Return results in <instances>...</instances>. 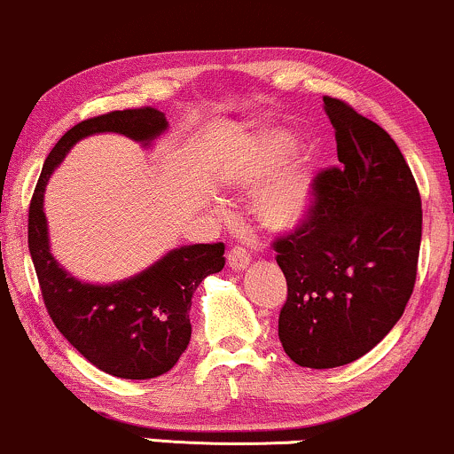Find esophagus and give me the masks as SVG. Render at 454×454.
Listing matches in <instances>:
<instances>
[{
    "label": "esophagus",
    "instance_id": "esophagus-1",
    "mask_svg": "<svg viewBox=\"0 0 454 454\" xmlns=\"http://www.w3.org/2000/svg\"><path fill=\"white\" fill-rule=\"evenodd\" d=\"M248 262H251V254H248L247 248L242 247H233L227 254V263L231 270H244L248 266Z\"/></svg>",
    "mask_w": 454,
    "mask_h": 454
}]
</instances>
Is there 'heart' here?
Instances as JSON below:
<instances>
[{
	"label": "heart",
	"instance_id": "b5f03b06",
	"mask_svg": "<svg viewBox=\"0 0 454 454\" xmlns=\"http://www.w3.org/2000/svg\"><path fill=\"white\" fill-rule=\"evenodd\" d=\"M274 165V156L262 152L242 169V184L257 188ZM310 207V177L304 171H285L259 201V218L270 229L295 227Z\"/></svg>",
	"mask_w": 454,
	"mask_h": 454
}]
</instances>
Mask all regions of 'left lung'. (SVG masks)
<instances>
[{"mask_svg":"<svg viewBox=\"0 0 454 454\" xmlns=\"http://www.w3.org/2000/svg\"><path fill=\"white\" fill-rule=\"evenodd\" d=\"M324 105L339 165L315 176L307 216L272 240L287 278L278 339L309 369L354 363L390 333L422 238L420 192L395 139L345 100Z\"/></svg>","mask_w":454,"mask_h":454,"instance_id":"1","label":"left lung"}]
</instances>
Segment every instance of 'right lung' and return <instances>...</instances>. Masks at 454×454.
Masks as SVG:
<instances>
[{
	"mask_svg": "<svg viewBox=\"0 0 454 454\" xmlns=\"http://www.w3.org/2000/svg\"><path fill=\"white\" fill-rule=\"evenodd\" d=\"M165 129L167 117L154 106L109 111L79 121L49 152L29 203V253L49 317L83 358L124 380L159 378L180 360L191 340V298L207 274L225 266V244L176 248L129 281L81 283L49 253L43 195L51 171L83 137L121 132L130 139L152 141Z\"/></svg>",
	"mask_w": 454,
	"mask_h": 454,
	"instance_id": "right-lung-1",
	"label": "right lung"
}]
</instances>
